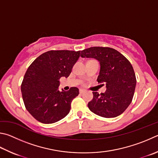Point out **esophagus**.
<instances>
[{
  "label": "esophagus",
  "instance_id": "34e87169",
  "mask_svg": "<svg viewBox=\"0 0 158 158\" xmlns=\"http://www.w3.org/2000/svg\"><path fill=\"white\" fill-rule=\"evenodd\" d=\"M85 93V90H84V89H80L79 90V93L80 94H83Z\"/></svg>",
  "mask_w": 158,
  "mask_h": 158
}]
</instances>
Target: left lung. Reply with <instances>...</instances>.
Segmentation results:
<instances>
[{
    "label": "left lung",
    "instance_id": "1",
    "mask_svg": "<svg viewBox=\"0 0 158 158\" xmlns=\"http://www.w3.org/2000/svg\"><path fill=\"white\" fill-rule=\"evenodd\" d=\"M81 57L100 63L97 81L106 86L104 93L93 92L88 103L90 111L106 118L119 116L132 102L136 85L135 74L130 61L118 51L108 47H91L81 51Z\"/></svg>",
    "mask_w": 158,
    "mask_h": 158
}]
</instances>
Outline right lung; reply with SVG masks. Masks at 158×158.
<instances>
[{"label":"right lung","instance_id":"obj_1","mask_svg":"<svg viewBox=\"0 0 158 158\" xmlns=\"http://www.w3.org/2000/svg\"><path fill=\"white\" fill-rule=\"evenodd\" d=\"M80 54V51L50 50L37 57L27 68L21 90L25 108L37 121L52 124L69 113L79 89L72 87L59 91V79L69 77Z\"/></svg>","mask_w":158,"mask_h":158}]
</instances>
